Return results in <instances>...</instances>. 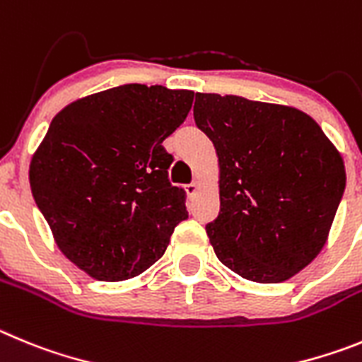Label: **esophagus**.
<instances>
[{"mask_svg": "<svg viewBox=\"0 0 362 362\" xmlns=\"http://www.w3.org/2000/svg\"><path fill=\"white\" fill-rule=\"evenodd\" d=\"M198 189H200V184H198V182H191V184L185 185V193H187L189 197H194V194L198 193Z\"/></svg>", "mask_w": 362, "mask_h": 362, "instance_id": "esophagus-1", "label": "esophagus"}]
</instances>
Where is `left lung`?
<instances>
[{
	"instance_id": "left-lung-1",
	"label": "left lung",
	"mask_w": 362,
	"mask_h": 362,
	"mask_svg": "<svg viewBox=\"0 0 362 362\" xmlns=\"http://www.w3.org/2000/svg\"><path fill=\"white\" fill-rule=\"evenodd\" d=\"M194 122L220 165V214L207 223L216 258L254 283H281L314 262L330 234L346 171L305 112L197 93Z\"/></svg>"
}]
</instances>
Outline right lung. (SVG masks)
Instances as JSON below:
<instances>
[{
	"label": "right lung",
	"mask_w": 362,
	"mask_h": 362,
	"mask_svg": "<svg viewBox=\"0 0 362 362\" xmlns=\"http://www.w3.org/2000/svg\"><path fill=\"white\" fill-rule=\"evenodd\" d=\"M194 92L124 84L74 100L30 160V189L61 252L88 276L124 281L162 258L187 218L168 180V139Z\"/></svg>",
	"instance_id": "add662e5"
}]
</instances>
